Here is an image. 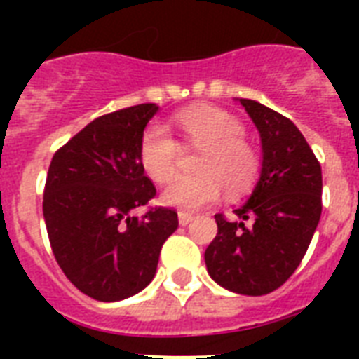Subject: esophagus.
Instances as JSON below:
<instances>
[{"instance_id":"34e87169","label":"esophagus","mask_w":359,"mask_h":359,"mask_svg":"<svg viewBox=\"0 0 359 359\" xmlns=\"http://www.w3.org/2000/svg\"><path fill=\"white\" fill-rule=\"evenodd\" d=\"M194 219V216L188 212H179V224L180 225H188Z\"/></svg>"}]
</instances>
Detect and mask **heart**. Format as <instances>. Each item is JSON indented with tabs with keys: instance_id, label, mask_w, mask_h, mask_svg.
<instances>
[{
	"instance_id": "heart-1",
	"label": "heart",
	"mask_w": 359,
	"mask_h": 359,
	"mask_svg": "<svg viewBox=\"0 0 359 359\" xmlns=\"http://www.w3.org/2000/svg\"><path fill=\"white\" fill-rule=\"evenodd\" d=\"M186 145L201 149L194 168L199 173L177 175L162 190L163 205L184 210L218 199L222 184L231 196L242 194L253 184L259 171V156L244 141L245 128L236 117L218 108L197 106L175 115ZM180 158V147L162 124H151L141 137V168L154 182L173 175Z\"/></svg>"
}]
</instances>
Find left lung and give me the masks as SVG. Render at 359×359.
Wrapping results in <instances>:
<instances>
[{"instance_id":"obj_1","label":"left lung","mask_w":359,"mask_h":359,"mask_svg":"<svg viewBox=\"0 0 359 359\" xmlns=\"http://www.w3.org/2000/svg\"><path fill=\"white\" fill-rule=\"evenodd\" d=\"M240 104L261 135V175L235 218L214 216L218 235L205 262L224 289L262 296L279 289L306 255L323 212V171L292 121L250 98Z\"/></svg>"}]
</instances>
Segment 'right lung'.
<instances>
[{
  "instance_id": "add662e5",
  "label": "right lung",
  "mask_w": 359,
  "mask_h": 359,
  "mask_svg": "<svg viewBox=\"0 0 359 359\" xmlns=\"http://www.w3.org/2000/svg\"><path fill=\"white\" fill-rule=\"evenodd\" d=\"M156 104L102 115L65 143L48 169L42 212L55 261L98 302L137 294L156 273L163 242L179 227L171 208L134 216L156 196L140 162Z\"/></svg>"
}]
</instances>
